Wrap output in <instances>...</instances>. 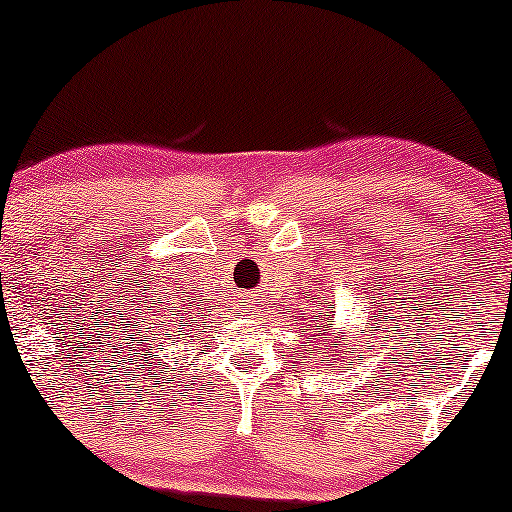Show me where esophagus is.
<instances>
[{
    "label": "esophagus",
    "mask_w": 512,
    "mask_h": 512,
    "mask_svg": "<svg viewBox=\"0 0 512 512\" xmlns=\"http://www.w3.org/2000/svg\"><path fill=\"white\" fill-rule=\"evenodd\" d=\"M242 312H247V309H242Z\"/></svg>",
    "instance_id": "1"
}]
</instances>
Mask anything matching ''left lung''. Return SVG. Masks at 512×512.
<instances>
[{"mask_svg":"<svg viewBox=\"0 0 512 512\" xmlns=\"http://www.w3.org/2000/svg\"><path fill=\"white\" fill-rule=\"evenodd\" d=\"M322 317H324V324H322V332H324V337H327V339H332L334 334H329V332H327V329H329L327 319L332 317V314H322ZM361 332H364V329H361ZM339 334H342V337H344V334H347V332H339ZM332 352H334V349H332ZM339 354H342V352H339ZM359 359H361V354H359ZM322 361H324V359H322ZM327 361H329V359H327ZM352 364H354V361H352Z\"/></svg>","mask_w":512,"mask_h":512,"instance_id":"1","label":"left lung"}]
</instances>
